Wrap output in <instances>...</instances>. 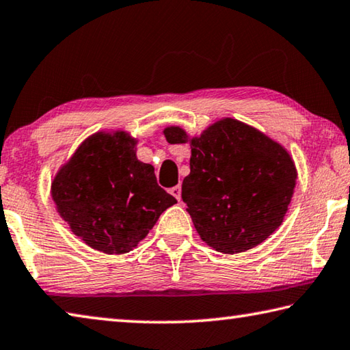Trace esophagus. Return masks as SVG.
I'll return each instance as SVG.
<instances>
[{"label": "esophagus", "instance_id": "34e87169", "mask_svg": "<svg viewBox=\"0 0 350 350\" xmlns=\"http://www.w3.org/2000/svg\"><path fill=\"white\" fill-rule=\"evenodd\" d=\"M170 193L174 195L176 200H180L181 198V186H174V187H172L170 189Z\"/></svg>", "mask_w": 350, "mask_h": 350}]
</instances>
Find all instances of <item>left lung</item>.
Listing matches in <instances>:
<instances>
[{
  "instance_id": "8db88e82",
  "label": "left lung",
  "mask_w": 350,
  "mask_h": 350,
  "mask_svg": "<svg viewBox=\"0 0 350 350\" xmlns=\"http://www.w3.org/2000/svg\"><path fill=\"white\" fill-rule=\"evenodd\" d=\"M164 135L170 144L187 143L180 127H167ZM191 143V174L181 198L201 240L223 254L258 246L283 223L293 195L297 170L289 153L232 118Z\"/></svg>"
}]
</instances>
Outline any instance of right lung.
Listing matches in <instances>:
<instances>
[{"label": "right lung", "mask_w": 350, "mask_h": 350, "mask_svg": "<svg viewBox=\"0 0 350 350\" xmlns=\"http://www.w3.org/2000/svg\"><path fill=\"white\" fill-rule=\"evenodd\" d=\"M135 144L122 132L96 133L52 183L59 215L92 249L127 254L176 203L158 186L152 165L138 161Z\"/></svg>", "instance_id": "add662e5"}]
</instances>
